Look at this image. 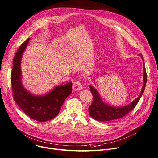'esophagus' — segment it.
<instances>
[{
	"label": "esophagus",
	"mask_w": 158,
	"mask_h": 158,
	"mask_svg": "<svg viewBox=\"0 0 158 158\" xmlns=\"http://www.w3.org/2000/svg\"><path fill=\"white\" fill-rule=\"evenodd\" d=\"M82 85L81 83V82H79V81L74 82L72 85V88L73 90H75V91H79L82 89Z\"/></svg>",
	"instance_id": "34e87169"
}]
</instances>
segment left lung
<instances>
[{"instance_id": "1", "label": "left lung", "mask_w": 158, "mask_h": 158, "mask_svg": "<svg viewBox=\"0 0 158 158\" xmlns=\"http://www.w3.org/2000/svg\"><path fill=\"white\" fill-rule=\"evenodd\" d=\"M139 55L141 56L144 65L143 85L142 88L140 96L137 98H136L133 102L130 103L128 106H126L122 107H111L110 106H107L106 103H104L102 102L101 98L100 97V95L97 91L93 86H90V90L93 94V102L88 110L89 115L93 119L99 121H109L118 119L125 116L126 115L128 114L136 107V104L138 103L142 94L143 93L147 82V73L145 68L143 58L142 54Z\"/></svg>"}]
</instances>
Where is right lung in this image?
<instances>
[{
	"mask_svg": "<svg viewBox=\"0 0 158 158\" xmlns=\"http://www.w3.org/2000/svg\"><path fill=\"white\" fill-rule=\"evenodd\" d=\"M29 39L20 46L15 56L10 74L15 102L26 115L34 120L44 122L55 118L66 98L72 93V83L56 86L44 96H35L28 93L22 85L20 63L22 53Z\"/></svg>",
	"mask_w": 158,
	"mask_h": 158,
	"instance_id": "add662e5",
	"label": "right lung"
}]
</instances>
